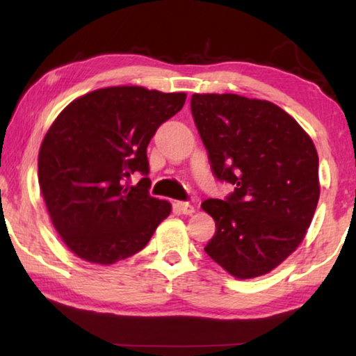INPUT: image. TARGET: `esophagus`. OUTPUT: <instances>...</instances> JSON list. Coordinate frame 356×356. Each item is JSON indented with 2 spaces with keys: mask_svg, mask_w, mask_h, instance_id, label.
Here are the masks:
<instances>
[{
  "mask_svg": "<svg viewBox=\"0 0 356 356\" xmlns=\"http://www.w3.org/2000/svg\"><path fill=\"white\" fill-rule=\"evenodd\" d=\"M177 207H179L180 212L185 213V215L195 213V206H191L190 202H177Z\"/></svg>",
  "mask_w": 356,
  "mask_h": 356,
  "instance_id": "esophagus-1",
  "label": "esophagus"
}]
</instances>
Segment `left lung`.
Segmentation results:
<instances>
[{"instance_id": "8db88e82", "label": "left lung", "mask_w": 356, "mask_h": 356, "mask_svg": "<svg viewBox=\"0 0 356 356\" xmlns=\"http://www.w3.org/2000/svg\"><path fill=\"white\" fill-rule=\"evenodd\" d=\"M191 114L213 176L234 185L225 201L201 204L216 226L204 250L236 278L272 272L297 250L316 212L314 143L267 100L193 94Z\"/></svg>"}]
</instances>
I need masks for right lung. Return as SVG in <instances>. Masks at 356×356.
Here are the masks:
<instances>
[{
    "label": "right lung",
    "instance_id": "1",
    "mask_svg": "<svg viewBox=\"0 0 356 356\" xmlns=\"http://www.w3.org/2000/svg\"><path fill=\"white\" fill-rule=\"evenodd\" d=\"M186 94L141 86L97 89L64 108L39 152V185L72 252L110 265L136 254L171 204L149 195L147 144ZM140 172L136 186L129 179Z\"/></svg>",
    "mask_w": 356,
    "mask_h": 356
}]
</instances>
